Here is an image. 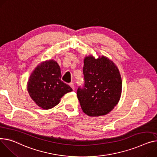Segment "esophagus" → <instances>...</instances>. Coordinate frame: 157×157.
I'll use <instances>...</instances> for the list:
<instances>
[{"instance_id":"34e87169","label":"esophagus","mask_w":157,"mask_h":157,"mask_svg":"<svg viewBox=\"0 0 157 157\" xmlns=\"http://www.w3.org/2000/svg\"><path fill=\"white\" fill-rule=\"evenodd\" d=\"M69 85H70V86L72 88V90H75V84L73 82H71V83H69Z\"/></svg>"}]
</instances>
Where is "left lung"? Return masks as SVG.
I'll return each mask as SVG.
<instances>
[{"mask_svg":"<svg viewBox=\"0 0 157 157\" xmlns=\"http://www.w3.org/2000/svg\"><path fill=\"white\" fill-rule=\"evenodd\" d=\"M84 85L77 96L82 110L88 116L98 117L109 113L118 103L122 91L119 69L106 57H85L82 69Z\"/></svg>","mask_w":157,"mask_h":157,"instance_id":"1","label":"left lung"}]
</instances>
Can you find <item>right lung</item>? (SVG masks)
<instances>
[{
    "mask_svg": "<svg viewBox=\"0 0 157 157\" xmlns=\"http://www.w3.org/2000/svg\"><path fill=\"white\" fill-rule=\"evenodd\" d=\"M60 68L53 60L38 66L31 75L28 91L31 98L44 109L56 106L60 98L72 89L61 80Z\"/></svg>",
    "mask_w": 157,
    "mask_h": 157,
    "instance_id": "obj_1",
    "label": "right lung"
}]
</instances>
